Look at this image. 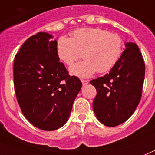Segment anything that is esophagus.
<instances>
[{"label":"esophagus","instance_id":"34e87169","mask_svg":"<svg viewBox=\"0 0 155 155\" xmlns=\"http://www.w3.org/2000/svg\"><path fill=\"white\" fill-rule=\"evenodd\" d=\"M81 82H82L83 85H85V84H88V82H89V81L87 80H81Z\"/></svg>","mask_w":155,"mask_h":155}]
</instances>
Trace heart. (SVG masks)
Segmentation results:
<instances>
[{
    "mask_svg": "<svg viewBox=\"0 0 155 155\" xmlns=\"http://www.w3.org/2000/svg\"><path fill=\"white\" fill-rule=\"evenodd\" d=\"M123 51V39L116 33L101 28H80L71 33V38L61 36L56 42V53L65 64L71 66L80 58L83 62L70 68L71 75L87 78L94 73H105L116 64Z\"/></svg>",
    "mask_w": 155,
    "mask_h": 155,
    "instance_id": "1",
    "label": "heart"
}]
</instances>
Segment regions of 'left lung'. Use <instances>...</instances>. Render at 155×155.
I'll return each mask as SVG.
<instances>
[{
  "label": "left lung",
  "instance_id": "left-lung-1",
  "mask_svg": "<svg viewBox=\"0 0 155 155\" xmlns=\"http://www.w3.org/2000/svg\"><path fill=\"white\" fill-rule=\"evenodd\" d=\"M145 62L138 46L125 43V49L110 72L90 81L97 89L93 111L107 127H115L129 119L141 97Z\"/></svg>",
  "mask_w": 155,
  "mask_h": 155
}]
</instances>
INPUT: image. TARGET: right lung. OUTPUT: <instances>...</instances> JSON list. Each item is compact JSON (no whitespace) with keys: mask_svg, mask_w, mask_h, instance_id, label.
<instances>
[{"mask_svg":"<svg viewBox=\"0 0 155 155\" xmlns=\"http://www.w3.org/2000/svg\"><path fill=\"white\" fill-rule=\"evenodd\" d=\"M47 32L31 36L14 63V84L22 114L35 127L54 131L69 119L82 83L70 76L56 53L57 41Z\"/></svg>","mask_w":155,"mask_h":155,"instance_id":"add662e5","label":"right lung"}]
</instances>
